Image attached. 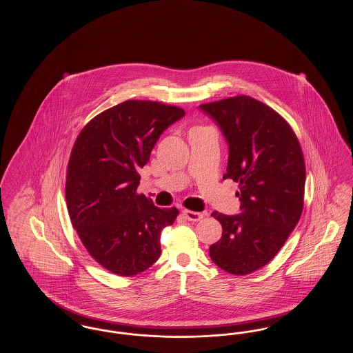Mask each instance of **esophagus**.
<instances>
[{
    "instance_id": "obj_1",
    "label": "esophagus",
    "mask_w": 353,
    "mask_h": 353,
    "mask_svg": "<svg viewBox=\"0 0 353 353\" xmlns=\"http://www.w3.org/2000/svg\"><path fill=\"white\" fill-rule=\"evenodd\" d=\"M183 214L188 221H200L203 217V214L200 212H192V210H188V209L183 210Z\"/></svg>"
}]
</instances>
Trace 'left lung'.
Here are the masks:
<instances>
[{
  "label": "left lung",
  "instance_id": "left-lung-1",
  "mask_svg": "<svg viewBox=\"0 0 353 353\" xmlns=\"http://www.w3.org/2000/svg\"><path fill=\"white\" fill-rule=\"evenodd\" d=\"M229 148L223 179L239 183L241 212L213 213L222 236L212 261L234 275L263 268L282 249L301 219L305 167L301 144L285 119L250 97L201 104Z\"/></svg>",
  "mask_w": 353,
  "mask_h": 353
}]
</instances>
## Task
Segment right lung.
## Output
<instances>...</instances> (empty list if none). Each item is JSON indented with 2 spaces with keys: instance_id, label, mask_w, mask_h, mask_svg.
<instances>
[{
  "instance_id": "add662e5",
  "label": "right lung",
  "mask_w": 353,
  "mask_h": 353,
  "mask_svg": "<svg viewBox=\"0 0 353 353\" xmlns=\"http://www.w3.org/2000/svg\"><path fill=\"white\" fill-rule=\"evenodd\" d=\"M184 117V110L157 101H123L92 119L74 144L66 180L70 219L87 252L112 274L143 272L161 254V230L179 210L136 194L137 172L161 134Z\"/></svg>"
}]
</instances>
